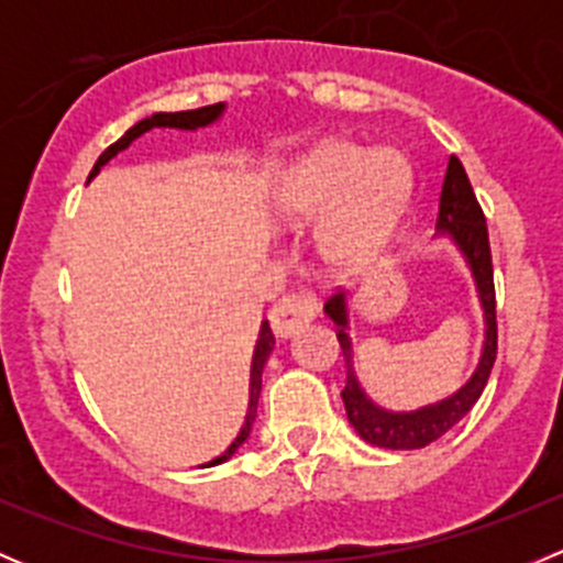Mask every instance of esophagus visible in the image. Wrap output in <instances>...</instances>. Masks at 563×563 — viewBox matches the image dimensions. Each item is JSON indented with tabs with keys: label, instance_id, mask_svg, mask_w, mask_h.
I'll use <instances>...</instances> for the list:
<instances>
[{
	"label": "esophagus",
	"instance_id": "obj_1",
	"mask_svg": "<svg viewBox=\"0 0 563 563\" xmlns=\"http://www.w3.org/2000/svg\"><path fill=\"white\" fill-rule=\"evenodd\" d=\"M316 302L310 297H299V294H291V297H283L280 302L272 308L269 321H272V332L275 338L288 340L294 332L310 323L316 318Z\"/></svg>",
	"mask_w": 563,
	"mask_h": 563
}]
</instances>
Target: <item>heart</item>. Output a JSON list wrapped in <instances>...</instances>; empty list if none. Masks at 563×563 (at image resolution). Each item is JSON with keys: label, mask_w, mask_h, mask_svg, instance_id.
<instances>
[{"label": "heart", "mask_w": 563, "mask_h": 563, "mask_svg": "<svg viewBox=\"0 0 563 563\" xmlns=\"http://www.w3.org/2000/svg\"><path fill=\"white\" fill-rule=\"evenodd\" d=\"M402 196L406 166L400 157L332 141L288 168L277 187V209L288 223H313L338 208L323 231V247L340 264H354L382 245Z\"/></svg>", "instance_id": "obj_1"}]
</instances>
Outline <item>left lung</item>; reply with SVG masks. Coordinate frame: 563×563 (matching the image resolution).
Listing matches in <instances>:
<instances>
[{"instance_id": "left-lung-1", "label": "left lung", "mask_w": 563, "mask_h": 563, "mask_svg": "<svg viewBox=\"0 0 563 563\" xmlns=\"http://www.w3.org/2000/svg\"><path fill=\"white\" fill-rule=\"evenodd\" d=\"M435 236H446L460 250L465 266L474 277L476 297H479L482 318H485V340H482V354L476 362L468 382L450 397L430 406L413 408V411H389L367 397L365 387L360 384L354 371V343H351V321H349V297L334 294L323 305V313L338 327L340 349L345 356V389L340 391L345 402L349 422L367 444L382 446V450H422L433 444L435 439L452 430L465 413L471 411L490 378L493 362H496L498 332H496V288H493V261L490 242H487V225L482 207L476 203L471 181L465 176L463 163L455 155L446 166L444 185L439 198V220H435Z\"/></svg>"}]
</instances>
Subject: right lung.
<instances>
[{
	"label": "right lung",
	"instance_id": "add662e5",
	"mask_svg": "<svg viewBox=\"0 0 563 563\" xmlns=\"http://www.w3.org/2000/svg\"><path fill=\"white\" fill-rule=\"evenodd\" d=\"M225 111V103H214V106H203V108H196V111H176V113H152V117L141 119V122H135L133 128L128 130V133L122 135V139L117 141V144H111L103 155L98 157V163H95L92 174H89V179H95V176L100 174V168L106 166L108 161H113V157L119 155V152L128 150L130 144H133L135 139H141L144 133H150V130L155 128H172V130H198V128H209V124L218 122L220 117H223ZM272 349H275V334H272L269 329V321H261V329H258V340H255V349H253V362H250V395H247V413H245V422H242L240 433H236V439L231 441L229 450L223 452L220 457L209 460V463H203V468H209V465H220L225 463L231 455H234L236 450H240L242 444L247 441L250 430H253V422H255V408H258V395H261V373H264V365L266 360H269Z\"/></svg>",
	"mask_w": 563,
	"mask_h": 563
}]
</instances>
